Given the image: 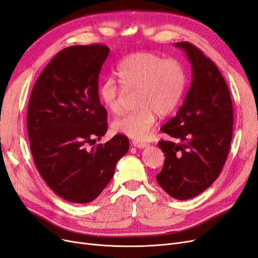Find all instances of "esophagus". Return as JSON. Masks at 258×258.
Wrapping results in <instances>:
<instances>
[{
	"label": "esophagus",
	"mask_w": 258,
	"mask_h": 258,
	"mask_svg": "<svg viewBox=\"0 0 258 258\" xmlns=\"http://www.w3.org/2000/svg\"><path fill=\"white\" fill-rule=\"evenodd\" d=\"M132 145L135 147H138V148H145V147L148 146V144L143 143V142H138V141H133Z\"/></svg>",
	"instance_id": "34e87169"
}]
</instances>
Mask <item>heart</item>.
<instances>
[{
	"label": "heart",
	"instance_id": "heart-1",
	"mask_svg": "<svg viewBox=\"0 0 258 258\" xmlns=\"http://www.w3.org/2000/svg\"><path fill=\"white\" fill-rule=\"evenodd\" d=\"M116 74L120 84L112 78L101 83V102L111 113L117 114L125 93L137 91L138 110L115 119L112 129L131 139L144 140L154 126L157 113L165 116L180 101L186 82L185 69L179 60L142 51L122 58Z\"/></svg>",
	"mask_w": 258,
	"mask_h": 258
}]
</instances>
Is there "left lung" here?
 Returning a JSON list of instances; mask_svg holds the SVG:
<instances>
[{
  "instance_id": "left-lung-1",
  "label": "left lung",
  "mask_w": 258,
  "mask_h": 258,
  "mask_svg": "<svg viewBox=\"0 0 258 258\" xmlns=\"http://www.w3.org/2000/svg\"><path fill=\"white\" fill-rule=\"evenodd\" d=\"M186 53L192 82L176 116L161 127L173 141H160L165 160L156 179L176 200H189L218 178L233 138L234 113L228 86L218 67L194 44L176 42Z\"/></svg>"
}]
</instances>
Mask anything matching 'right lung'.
<instances>
[{
  "label": "right lung",
  "mask_w": 258,
  "mask_h": 258,
  "mask_svg": "<svg viewBox=\"0 0 258 258\" xmlns=\"http://www.w3.org/2000/svg\"><path fill=\"white\" fill-rule=\"evenodd\" d=\"M109 52L98 43L63 49L42 70L30 97L26 126L35 165L50 188L72 203L98 197L129 149L122 135L90 147L108 130L98 79Z\"/></svg>",
  "instance_id": "right-lung-1"
}]
</instances>
